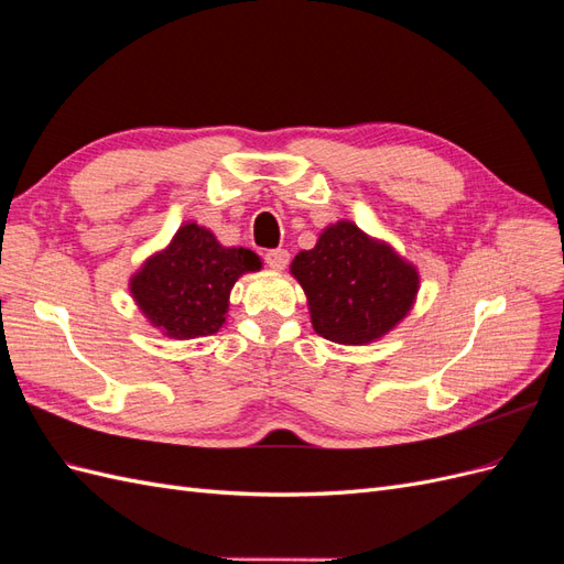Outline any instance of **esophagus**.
I'll list each match as a JSON object with an SVG mask.
<instances>
[{"label": "esophagus", "mask_w": 564, "mask_h": 564, "mask_svg": "<svg viewBox=\"0 0 564 564\" xmlns=\"http://www.w3.org/2000/svg\"><path fill=\"white\" fill-rule=\"evenodd\" d=\"M265 263L272 268V270H284L286 263H289V251L286 249H270L265 253Z\"/></svg>", "instance_id": "esophagus-1"}]
</instances>
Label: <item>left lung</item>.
<instances>
[{
  "instance_id": "1",
  "label": "left lung",
  "mask_w": 564,
  "mask_h": 564,
  "mask_svg": "<svg viewBox=\"0 0 564 564\" xmlns=\"http://www.w3.org/2000/svg\"><path fill=\"white\" fill-rule=\"evenodd\" d=\"M292 275L308 299L313 329L340 346H367L395 329L421 284L414 263L352 220L324 228L313 249L296 253Z\"/></svg>"
}]
</instances>
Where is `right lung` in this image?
<instances>
[{"label":"right lung","instance_id":"right-lung-1","mask_svg":"<svg viewBox=\"0 0 564 564\" xmlns=\"http://www.w3.org/2000/svg\"><path fill=\"white\" fill-rule=\"evenodd\" d=\"M261 265L259 253L224 247L209 228L187 220L172 242L133 272L129 292L143 317L164 336H212L226 324L235 282Z\"/></svg>","mask_w":564,"mask_h":564}]
</instances>
